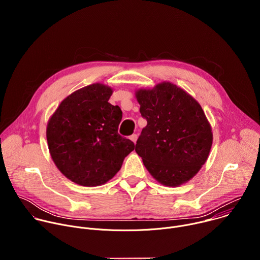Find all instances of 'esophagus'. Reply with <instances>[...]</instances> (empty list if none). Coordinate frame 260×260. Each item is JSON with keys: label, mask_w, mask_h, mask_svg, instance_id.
Here are the masks:
<instances>
[{"label": "esophagus", "mask_w": 260, "mask_h": 260, "mask_svg": "<svg viewBox=\"0 0 260 260\" xmlns=\"http://www.w3.org/2000/svg\"><path fill=\"white\" fill-rule=\"evenodd\" d=\"M129 139L134 142V143H136L137 142V140H138V135H136V134H133L131 137H129Z\"/></svg>", "instance_id": "34e87169"}]
</instances>
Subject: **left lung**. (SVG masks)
<instances>
[{
  "mask_svg": "<svg viewBox=\"0 0 260 260\" xmlns=\"http://www.w3.org/2000/svg\"><path fill=\"white\" fill-rule=\"evenodd\" d=\"M147 125L136 152L152 177L176 187L194 177L208 159L213 135L201 105L170 82L136 92Z\"/></svg>",
  "mask_w": 260,
  "mask_h": 260,
  "instance_id": "8db88e82",
  "label": "left lung"
}]
</instances>
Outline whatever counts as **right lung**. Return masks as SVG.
<instances>
[{
	"label": "right lung",
	"instance_id": "1",
	"mask_svg": "<svg viewBox=\"0 0 260 260\" xmlns=\"http://www.w3.org/2000/svg\"><path fill=\"white\" fill-rule=\"evenodd\" d=\"M112 88L94 83L67 96L48 121L49 152L57 169L82 186L112 179L135 144L118 134L122 111L108 101Z\"/></svg>",
	"mask_w": 260,
	"mask_h": 260
}]
</instances>
